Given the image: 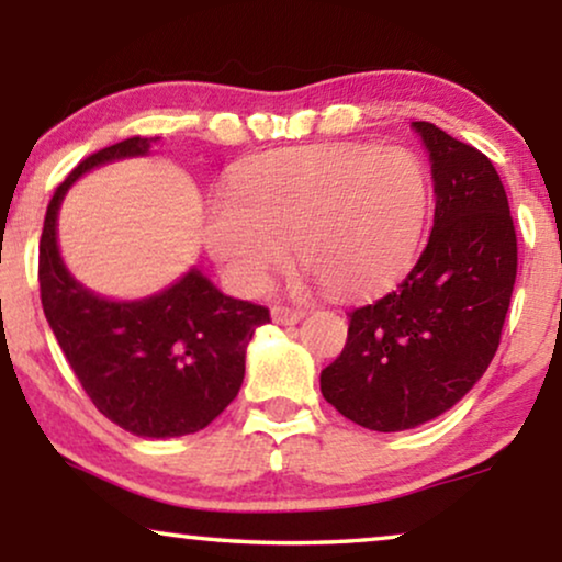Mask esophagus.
<instances>
[{
	"instance_id": "34e87169",
	"label": "esophagus",
	"mask_w": 562,
	"mask_h": 562,
	"mask_svg": "<svg viewBox=\"0 0 562 562\" xmlns=\"http://www.w3.org/2000/svg\"><path fill=\"white\" fill-rule=\"evenodd\" d=\"M271 317L276 325H296L299 319L304 317V310H291V306H273Z\"/></svg>"
}]
</instances>
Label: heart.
I'll return each mask as SVG.
<instances>
[{
  "mask_svg": "<svg viewBox=\"0 0 562 562\" xmlns=\"http://www.w3.org/2000/svg\"><path fill=\"white\" fill-rule=\"evenodd\" d=\"M432 189L406 148L302 145L266 153L210 204L206 248L243 289L296 256L329 291L366 296L402 279L425 237Z\"/></svg>",
  "mask_w": 562,
  "mask_h": 562,
  "instance_id": "heart-1",
  "label": "heart"
}]
</instances>
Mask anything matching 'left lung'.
<instances>
[{
	"instance_id": "1",
	"label": "left lung",
	"mask_w": 562,
	"mask_h": 562,
	"mask_svg": "<svg viewBox=\"0 0 562 562\" xmlns=\"http://www.w3.org/2000/svg\"><path fill=\"white\" fill-rule=\"evenodd\" d=\"M429 150L435 225L409 276L350 312L348 342L319 375L322 396L375 432L440 417L496 356L517 279V233L491 160L432 122H412Z\"/></svg>"
}]
</instances>
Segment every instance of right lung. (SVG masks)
Returning <instances> with one entry per match:
<instances>
[{"label": "right lung", "mask_w": 562, "mask_h": 562, "mask_svg": "<svg viewBox=\"0 0 562 562\" xmlns=\"http://www.w3.org/2000/svg\"><path fill=\"white\" fill-rule=\"evenodd\" d=\"M158 137H127L83 158L45 212L37 281L45 319L99 412L137 437H181L217 419L237 396L252 333L266 306L225 296L191 268L137 302L91 294L58 252L56 220L71 183L110 160L145 156Z\"/></svg>", "instance_id": "1"}]
</instances>
